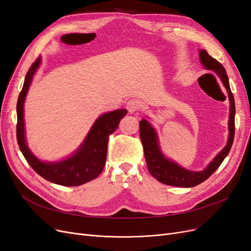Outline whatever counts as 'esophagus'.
I'll list each match as a JSON object with an SVG mask.
<instances>
[{
	"label": "esophagus",
	"mask_w": 251,
	"mask_h": 251,
	"mask_svg": "<svg viewBox=\"0 0 251 251\" xmlns=\"http://www.w3.org/2000/svg\"><path fill=\"white\" fill-rule=\"evenodd\" d=\"M142 107L141 101L137 99H130L127 102V109L130 111V113H134V111L140 110Z\"/></svg>",
	"instance_id": "34e87169"
}]
</instances>
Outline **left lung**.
<instances>
[{
    "label": "left lung",
    "mask_w": 251,
    "mask_h": 251,
    "mask_svg": "<svg viewBox=\"0 0 251 251\" xmlns=\"http://www.w3.org/2000/svg\"><path fill=\"white\" fill-rule=\"evenodd\" d=\"M200 59L205 69L212 70L217 74L227 91L230 104L228 120V140L226 146L215 156V158L208 164L205 170L201 172H193L184 169L175 161L166 158L160 150L158 136H157L154 127L146 119H143L140 122V135L148 170H149L150 174L156 180H158L163 184L171 185V186L193 187L206 181L219 168L222 161L225 160L234 142L236 106L234 95L229 88L226 71L225 67L217 60L212 58L205 50H200Z\"/></svg>",
    "instance_id": "8db88e82"
}]
</instances>
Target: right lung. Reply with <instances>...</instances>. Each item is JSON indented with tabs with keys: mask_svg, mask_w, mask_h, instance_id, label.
<instances>
[{
	"mask_svg": "<svg viewBox=\"0 0 251 251\" xmlns=\"http://www.w3.org/2000/svg\"><path fill=\"white\" fill-rule=\"evenodd\" d=\"M41 63L39 55L25 74L24 87L17 100L16 137L20 149L31 168L42 178L62 186H78L97 178L106 161L108 136L116 131L127 109H117L101 115L93 124L81 146L68 158L57 162L39 160L27 148L25 135L24 103L33 76Z\"/></svg>",
	"mask_w": 251,
	"mask_h": 251,
	"instance_id": "add662e5",
	"label": "right lung"
}]
</instances>
